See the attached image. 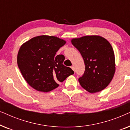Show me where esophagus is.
<instances>
[{"label": "esophagus", "mask_w": 130, "mask_h": 130, "mask_svg": "<svg viewBox=\"0 0 130 130\" xmlns=\"http://www.w3.org/2000/svg\"><path fill=\"white\" fill-rule=\"evenodd\" d=\"M71 68H72V69H73V70L74 72H75V69H74V66H72L71 67Z\"/></svg>", "instance_id": "34e87169"}]
</instances>
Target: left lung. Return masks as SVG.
<instances>
[{"instance_id": "8db88e82", "label": "left lung", "mask_w": 130, "mask_h": 130, "mask_svg": "<svg viewBox=\"0 0 130 130\" xmlns=\"http://www.w3.org/2000/svg\"><path fill=\"white\" fill-rule=\"evenodd\" d=\"M72 43L84 60L85 72L79 79L81 86L92 93L104 89L111 82L115 71L114 52L111 44L97 35L74 38Z\"/></svg>"}]
</instances>
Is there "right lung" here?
I'll return each instance as SVG.
<instances>
[{
	"instance_id": "1",
	"label": "right lung",
	"mask_w": 130,
	"mask_h": 130,
	"mask_svg": "<svg viewBox=\"0 0 130 130\" xmlns=\"http://www.w3.org/2000/svg\"><path fill=\"white\" fill-rule=\"evenodd\" d=\"M65 44L64 40L56 37L41 35L22 44L18 54V66L32 88L38 91L50 92L74 74L72 69L63 65L64 56L56 55Z\"/></svg>"
}]
</instances>
